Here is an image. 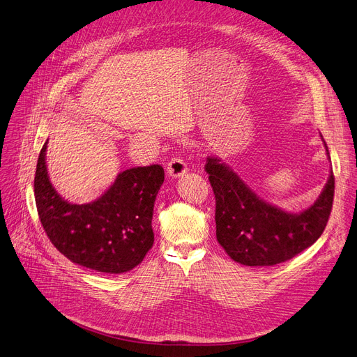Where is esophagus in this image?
Instances as JSON below:
<instances>
[{
  "instance_id": "obj_1",
  "label": "esophagus",
  "mask_w": 357,
  "mask_h": 357,
  "mask_svg": "<svg viewBox=\"0 0 357 357\" xmlns=\"http://www.w3.org/2000/svg\"><path fill=\"white\" fill-rule=\"evenodd\" d=\"M167 171L171 177L177 178V177H181L188 173V164L183 158H180V156H176V158L169 160Z\"/></svg>"
}]
</instances>
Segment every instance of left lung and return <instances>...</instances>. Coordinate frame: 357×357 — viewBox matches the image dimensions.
I'll use <instances>...</instances> for the list:
<instances>
[{"mask_svg": "<svg viewBox=\"0 0 357 357\" xmlns=\"http://www.w3.org/2000/svg\"><path fill=\"white\" fill-rule=\"evenodd\" d=\"M324 145L330 158L325 140ZM205 171L215 195L217 240L233 261L277 265L312 246L324 233L334 199L333 169L315 204L298 213L265 202L215 156H208Z\"/></svg>", "mask_w": 357, "mask_h": 357, "instance_id": "left-lung-1", "label": "left lung"}]
</instances>
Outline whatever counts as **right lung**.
Returning a JSON list of instances; mask_svg holds the SVG:
<instances>
[{"label":"right lung","instance_id":"1","mask_svg":"<svg viewBox=\"0 0 357 357\" xmlns=\"http://www.w3.org/2000/svg\"><path fill=\"white\" fill-rule=\"evenodd\" d=\"M47 144L35 173V201L51 243L67 259L105 274L137 266L153 245V204L164 183L161 165L124 169L91 204H70L56 193L47 169Z\"/></svg>","mask_w":357,"mask_h":357}]
</instances>
